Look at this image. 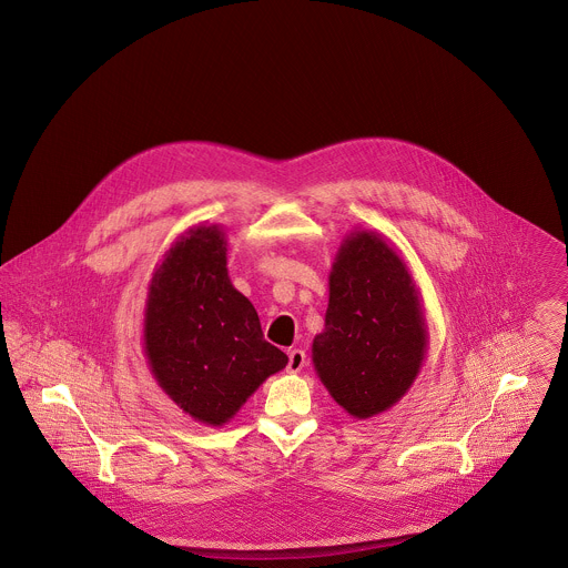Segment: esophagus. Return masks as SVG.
I'll use <instances>...</instances> for the list:
<instances>
[{"instance_id":"obj_1","label":"esophagus","mask_w":568,"mask_h":568,"mask_svg":"<svg viewBox=\"0 0 568 568\" xmlns=\"http://www.w3.org/2000/svg\"><path fill=\"white\" fill-rule=\"evenodd\" d=\"M306 367V352L304 349H291L288 352V372L297 374Z\"/></svg>"}]
</instances>
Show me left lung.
<instances>
[{"mask_svg": "<svg viewBox=\"0 0 568 568\" xmlns=\"http://www.w3.org/2000/svg\"><path fill=\"white\" fill-rule=\"evenodd\" d=\"M324 332L313 363L334 403L369 419L400 403L428 345L419 288L403 255L383 234L352 230L329 277Z\"/></svg>", "mask_w": 568, "mask_h": 568, "instance_id": "left-lung-1", "label": "left lung"}]
</instances>
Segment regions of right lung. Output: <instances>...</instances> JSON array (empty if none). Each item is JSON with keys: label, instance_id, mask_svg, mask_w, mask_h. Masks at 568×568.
<instances>
[{"label": "right lung", "instance_id": "1", "mask_svg": "<svg viewBox=\"0 0 568 568\" xmlns=\"http://www.w3.org/2000/svg\"><path fill=\"white\" fill-rule=\"evenodd\" d=\"M144 356L163 394L207 426L227 424L286 367L230 280L221 225H194L163 253L146 295Z\"/></svg>", "mask_w": 568, "mask_h": 568}]
</instances>
